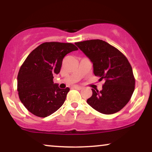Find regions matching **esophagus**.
<instances>
[{"instance_id":"obj_1","label":"esophagus","mask_w":152,"mask_h":152,"mask_svg":"<svg viewBox=\"0 0 152 152\" xmlns=\"http://www.w3.org/2000/svg\"><path fill=\"white\" fill-rule=\"evenodd\" d=\"M74 88L75 89H76V90H82L83 89V88L82 87H80V86H74Z\"/></svg>"}]
</instances>
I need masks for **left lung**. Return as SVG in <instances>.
Listing matches in <instances>:
<instances>
[{
	"label": "left lung",
	"instance_id": "left-lung-1",
	"mask_svg": "<svg viewBox=\"0 0 152 152\" xmlns=\"http://www.w3.org/2000/svg\"><path fill=\"white\" fill-rule=\"evenodd\" d=\"M93 64V72L105 80L101 91L92 89L87 100L90 106L103 114L120 111L129 102L135 89L132 67L118 49L101 39L75 43Z\"/></svg>",
	"mask_w": 152,
	"mask_h": 152
}]
</instances>
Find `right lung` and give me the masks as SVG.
<instances>
[{
    "instance_id": "1",
    "label": "right lung",
    "mask_w": 152,
    "mask_h": 152,
    "mask_svg": "<svg viewBox=\"0 0 152 152\" xmlns=\"http://www.w3.org/2000/svg\"><path fill=\"white\" fill-rule=\"evenodd\" d=\"M77 50L71 43L45 42L28 55L17 76L19 99L28 111L46 117L62 106L69 88L60 89L53 75L60 73L64 56Z\"/></svg>"
}]
</instances>
